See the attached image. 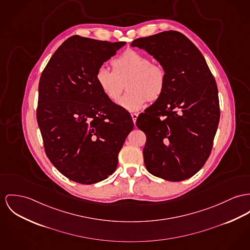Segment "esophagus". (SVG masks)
<instances>
[{"label":"esophagus","mask_w":250,"mask_h":250,"mask_svg":"<svg viewBox=\"0 0 250 250\" xmlns=\"http://www.w3.org/2000/svg\"><path fill=\"white\" fill-rule=\"evenodd\" d=\"M131 117H132V120H133V122L136 123V120H137V118H138V114L137 113H131Z\"/></svg>","instance_id":"1"}]
</instances>
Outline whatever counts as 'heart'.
Returning a JSON list of instances; mask_svg holds the SVG:
<instances>
[{"mask_svg": "<svg viewBox=\"0 0 250 250\" xmlns=\"http://www.w3.org/2000/svg\"><path fill=\"white\" fill-rule=\"evenodd\" d=\"M113 71L104 66L97 70L95 81L102 93L116 102L125 88L127 92L119 101V105L127 111H138L150 101H157L164 94L167 76L166 69L151 62L150 58L136 51L126 50L111 62Z\"/></svg>", "mask_w": 250, "mask_h": 250, "instance_id": "heart-1", "label": "heart"}]
</instances>
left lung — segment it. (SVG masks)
<instances>
[{
  "label": "left lung",
  "instance_id": "1",
  "mask_svg": "<svg viewBox=\"0 0 250 250\" xmlns=\"http://www.w3.org/2000/svg\"><path fill=\"white\" fill-rule=\"evenodd\" d=\"M131 46L152 55L167 76L164 94L136 122L146 136V167L167 181L188 179L211 153L220 121L216 81L200 50L178 31L136 39Z\"/></svg>",
  "mask_w": 250,
  "mask_h": 250
}]
</instances>
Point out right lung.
Masks as SVG:
<instances>
[{"label":"right lung","mask_w":250,"mask_h":250,"mask_svg":"<svg viewBox=\"0 0 250 250\" xmlns=\"http://www.w3.org/2000/svg\"><path fill=\"white\" fill-rule=\"evenodd\" d=\"M125 42L71 36L59 46L39 83L37 122L44 151L60 172L79 184L108 178L133 129L130 114L95 81L99 67Z\"/></svg>","instance_id":"add662e5"}]
</instances>
